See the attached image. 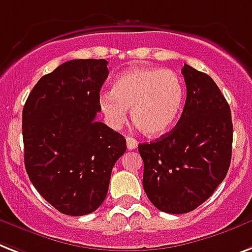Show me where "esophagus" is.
Wrapping results in <instances>:
<instances>
[{"instance_id":"34e87169","label":"esophagus","mask_w":252,"mask_h":252,"mask_svg":"<svg viewBox=\"0 0 252 252\" xmlns=\"http://www.w3.org/2000/svg\"><path fill=\"white\" fill-rule=\"evenodd\" d=\"M126 144H127L128 150H135L136 147H138L136 139L131 138V136H127V138H126Z\"/></svg>"}]
</instances>
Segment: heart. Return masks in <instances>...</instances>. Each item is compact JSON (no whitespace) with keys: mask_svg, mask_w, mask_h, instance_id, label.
Masks as SVG:
<instances>
[{"mask_svg":"<svg viewBox=\"0 0 252 252\" xmlns=\"http://www.w3.org/2000/svg\"><path fill=\"white\" fill-rule=\"evenodd\" d=\"M185 101V86L172 70L138 67L122 72L112 92L100 96V108L113 127L126 121L131 108L132 122L147 136H161L176 125Z\"/></svg>","mask_w":252,"mask_h":252,"instance_id":"1","label":"heart"}]
</instances>
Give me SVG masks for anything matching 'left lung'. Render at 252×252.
<instances>
[{"instance_id": "obj_1", "label": "left lung", "mask_w": 252, "mask_h": 252, "mask_svg": "<svg viewBox=\"0 0 252 252\" xmlns=\"http://www.w3.org/2000/svg\"><path fill=\"white\" fill-rule=\"evenodd\" d=\"M182 74L187 96L178 124L138 147L147 196L173 215L194 211L215 192L229 170L233 144L230 108L220 88L189 65Z\"/></svg>"}]
</instances>
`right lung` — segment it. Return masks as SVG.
Instances as JSON below:
<instances>
[{"mask_svg":"<svg viewBox=\"0 0 252 252\" xmlns=\"http://www.w3.org/2000/svg\"><path fill=\"white\" fill-rule=\"evenodd\" d=\"M106 60H71L44 75L23 108L30 181L63 215L83 216L104 202L126 139L96 121Z\"/></svg>","mask_w":252,"mask_h":252,"instance_id":"right-lung-1","label":"right lung"}]
</instances>
